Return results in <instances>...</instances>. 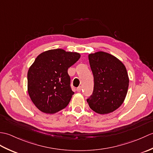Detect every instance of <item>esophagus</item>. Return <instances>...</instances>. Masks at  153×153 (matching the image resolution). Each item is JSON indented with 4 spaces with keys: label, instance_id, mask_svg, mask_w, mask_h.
I'll use <instances>...</instances> for the list:
<instances>
[{
    "label": "esophagus",
    "instance_id": "esophagus-1",
    "mask_svg": "<svg viewBox=\"0 0 153 153\" xmlns=\"http://www.w3.org/2000/svg\"><path fill=\"white\" fill-rule=\"evenodd\" d=\"M82 87H81V86H79L78 87H77V88L76 89V90H77V92H80L81 91H82Z\"/></svg>",
    "mask_w": 153,
    "mask_h": 153
}]
</instances>
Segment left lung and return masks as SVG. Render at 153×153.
I'll return each instance as SVG.
<instances>
[{"instance_id":"8db88e82","label":"left lung","mask_w":153,"mask_h":153,"mask_svg":"<svg viewBox=\"0 0 153 153\" xmlns=\"http://www.w3.org/2000/svg\"><path fill=\"white\" fill-rule=\"evenodd\" d=\"M89 61L94 87L87 102L100 114L114 111L122 105L128 93L129 77L125 66L115 56L104 52L90 54Z\"/></svg>"}]
</instances>
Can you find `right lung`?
I'll return each mask as SVG.
<instances>
[{
	"label": "right lung",
	"mask_w": 153,
	"mask_h": 153,
	"mask_svg": "<svg viewBox=\"0 0 153 153\" xmlns=\"http://www.w3.org/2000/svg\"><path fill=\"white\" fill-rule=\"evenodd\" d=\"M77 53L62 49L49 50L40 54L27 73V90L39 110L53 114L64 109L74 94L68 70L79 59Z\"/></svg>",
	"instance_id": "right-lung-1"
}]
</instances>
